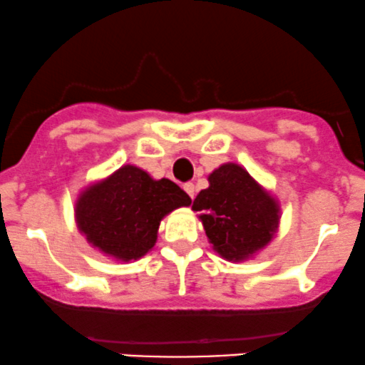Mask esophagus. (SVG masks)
<instances>
[{
    "instance_id": "esophagus-1",
    "label": "esophagus",
    "mask_w": 365,
    "mask_h": 365,
    "mask_svg": "<svg viewBox=\"0 0 365 365\" xmlns=\"http://www.w3.org/2000/svg\"><path fill=\"white\" fill-rule=\"evenodd\" d=\"M182 187H184V191H186V193L190 195L191 198L195 197V184L193 182H186Z\"/></svg>"
}]
</instances>
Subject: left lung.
<instances>
[{
  "instance_id": "1",
  "label": "left lung",
  "mask_w": 365,
  "mask_h": 365,
  "mask_svg": "<svg viewBox=\"0 0 365 365\" xmlns=\"http://www.w3.org/2000/svg\"><path fill=\"white\" fill-rule=\"evenodd\" d=\"M191 209L200 210L212 250L228 262L253 258L279 228V202L237 163L217 167Z\"/></svg>"
}]
</instances>
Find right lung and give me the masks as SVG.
Wrapping results in <instances>:
<instances>
[{"label":"right lung","mask_w":365,"mask_h":365,"mask_svg":"<svg viewBox=\"0 0 365 365\" xmlns=\"http://www.w3.org/2000/svg\"><path fill=\"white\" fill-rule=\"evenodd\" d=\"M191 198L170 179H153L135 165L78 193L75 223L93 247L118 262L138 260L155 247L161 220Z\"/></svg>","instance_id":"obj_1"}]
</instances>
